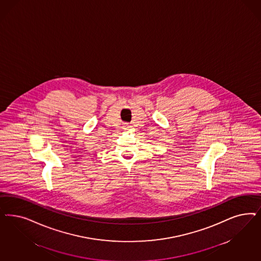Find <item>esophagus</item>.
<instances>
[{
	"label": "esophagus",
	"mask_w": 261,
	"mask_h": 261,
	"mask_svg": "<svg viewBox=\"0 0 261 261\" xmlns=\"http://www.w3.org/2000/svg\"><path fill=\"white\" fill-rule=\"evenodd\" d=\"M130 126H129V125L127 124V123H124V126H123V128L124 129H128Z\"/></svg>",
	"instance_id": "1"
}]
</instances>
